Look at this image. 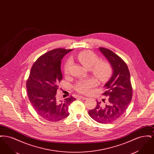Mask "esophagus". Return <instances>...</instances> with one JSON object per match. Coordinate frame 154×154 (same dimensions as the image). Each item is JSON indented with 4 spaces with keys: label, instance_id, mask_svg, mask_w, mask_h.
Wrapping results in <instances>:
<instances>
[{
    "label": "esophagus",
    "instance_id": "34e87169",
    "mask_svg": "<svg viewBox=\"0 0 154 154\" xmlns=\"http://www.w3.org/2000/svg\"><path fill=\"white\" fill-rule=\"evenodd\" d=\"M78 97H80V98L83 99V100H86V99H88L87 97H86V96H79Z\"/></svg>",
    "mask_w": 154,
    "mask_h": 154
}]
</instances>
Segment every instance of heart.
<instances>
[{"instance_id":"b5f03b06","label":"heart","mask_w":154,"mask_h":154,"mask_svg":"<svg viewBox=\"0 0 154 154\" xmlns=\"http://www.w3.org/2000/svg\"><path fill=\"white\" fill-rule=\"evenodd\" d=\"M77 59L81 63L87 68H91L93 74L99 80H106L110 77L112 72V67L109 62L104 60H99V57L93 52L84 51L81 52L77 55ZM72 65V60H69L65 66V73H69ZM97 85L96 81L89 78L78 81L75 85V89L81 94H89L92 89Z\"/></svg>"}]
</instances>
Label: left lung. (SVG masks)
I'll return each instance as SVG.
<instances>
[{
	"label": "left lung",
	"instance_id": "obj_1",
	"mask_svg": "<svg viewBox=\"0 0 154 154\" xmlns=\"http://www.w3.org/2000/svg\"><path fill=\"white\" fill-rule=\"evenodd\" d=\"M99 50L110 62L113 73L105 84L102 94L108 97L107 102L102 104L97 101L95 108L89 110L88 114L99 123L109 124L124 114L132 100L133 89L129 70L124 60L109 49L100 47Z\"/></svg>",
	"mask_w": 154,
	"mask_h": 154
}]
</instances>
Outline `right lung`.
<instances>
[{
    "mask_svg": "<svg viewBox=\"0 0 154 154\" xmlns=\"http://www.w3.org/2000/svg\"><path fill=\"white\" fill-rule=\"evenodd\" d=\"M73 50L55 48L40 56L33 63L26 81L27 93L33 109L46 121L57 122L67 117L69 105L75 100L72 96L58 101L56 94L62 80L61 60Z\"/></svg>",
    "mask_w": 154,
    "mask_h": 154,
    "instance_id": "1",
    "label": "right lung"
}]
</instances>
